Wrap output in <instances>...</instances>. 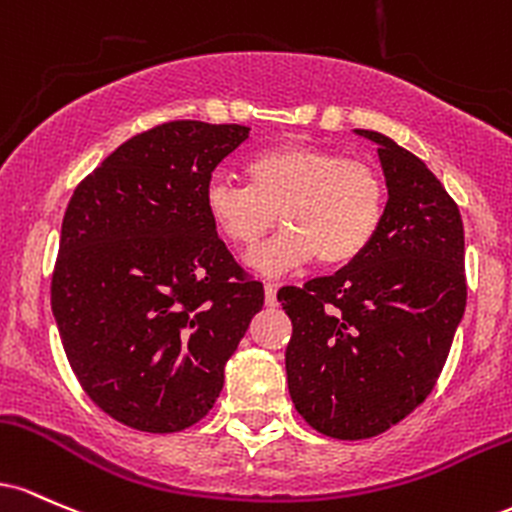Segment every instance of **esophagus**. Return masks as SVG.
Masks as SVG:
<instances>
[{
	"mask_svg": "<svg viewBox=\"0 0 512 512\" xmlns=\"http://www.w3.org/2000/svg\"><path fill=\"white\" fill-rule=\"evenodd\" d=\"M263 292H266V304H268V307H273L275 295H278V285L266 283V285H263Z\"/></svg>",
	"mask_w": 512,
	"mask_h": 512,
	"instance_id": "esophagus-1",
	"label": "esophagus"
}]
</instances>
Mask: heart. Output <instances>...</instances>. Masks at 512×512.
Listing matches in <instances>:
<instances>
[{
	"mask_svg": "<svg viewBox=\"0 0 512 512\" xmlns=\"http://www.w3.org/2000/svg\"><path fill=\"white\" fill-rule=\"evenodd\" d=\"M249 186L215 174L205 186L212 227L239 249H249L275 225L285 229L246 258L261 275H283L319 258L346 266L363 256L384 222L387 186L363 159L326 147L280 145L251 154Z\"/></svg>",
	"mask_w": 512,
	"mask_h": 512,
	"instance_id": "obj_1",
	"label": "heart"
}]
</instances>
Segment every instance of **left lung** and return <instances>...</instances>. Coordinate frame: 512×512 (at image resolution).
Returning a JSON list of instances; mask_svg holds the SVG:
<instances>
[{"label":"left lung","mask_w":512,"mask_h":512,"mask_svg":"<svg viewBox=\"0 0 512 512\" xmlns=\"http://www.w3.org/2000/svg\"><path fill=\"white\" fill-rule=\"evenodd\" d=\"M355 135L375 142L387 183L380 232L338 273L278 292L292 319V404L338 440L375 438L426 401L467 307L455 200L392 137Z\"/></svg>","instance_id":"left-lung-1"}]
</instances>
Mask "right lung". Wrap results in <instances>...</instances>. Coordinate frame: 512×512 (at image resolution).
Instances as JSON below:
<instances>
[{"instance_id": "right-lung-1", "label": "right lung", "mask_w": 512, "mask_h": 512, "mask_svg": "<svg viewBox=\"0 0 512 512\" xmlns=\"http://www.w3.org/2000/svg\"><path fill=\"white\" fill-rule=\"evenodd\" d=\"M246 137V125H157L108 154L67 205L57 331L89 399L135 430L198 423L263 307V285L205 212L210 174Z\"/></svg>"}]
</instances>
